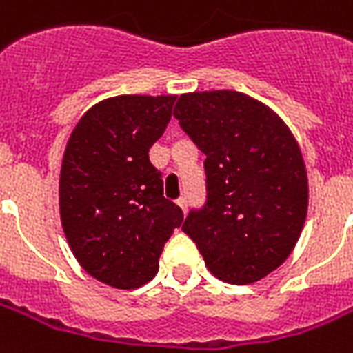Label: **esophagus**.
Returning <instances> with one entry per match:
<instances>
[{"instance_id": "obj_1", "label": "esophagus", "mask_w": 353, "mask_h": 353, "mask_svg": "<svg viewBox=\"0 0 353 353\" xmlns=\"http://www.w3.org/2000/svg\"><path fill=\"white\" fill-rule=\"evenodd\" d=\"M177 205H179V208H181V211H187V198H179V200H177Z\"/></svg>"}]
</instances>
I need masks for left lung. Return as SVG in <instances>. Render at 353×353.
I'll return each instance as SVG.
<instances>
[{"label": "left lung", "mask_w": 353, "mask_h": 353, "mask_svg": "<svg viewBox=\"0 0 353 353\" xmlns=\"http://www.w3.org/2000/svg\"><path fill=\"white\" fill-rule=\"evenodd\" d=\"M174 117L205 155V203L190 210L181 230L216 279L256 283L290 256L307 216L309 181L296 138L271 108L239 91L181 95Z\"/></svg>", "instance_id": "1"}]
</instances>
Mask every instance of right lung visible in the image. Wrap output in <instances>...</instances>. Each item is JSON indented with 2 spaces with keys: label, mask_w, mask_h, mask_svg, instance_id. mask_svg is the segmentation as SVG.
Returning a JSON list of instances; mask_svg holds the SVG:
<instances>
[{
  "label": "right lung",
  "mask_w": 353,
  "mask_h": 353,
  "mask_svg": "<svg viewBox=\"0 0 353 353\" xmlns=\"http://www.w3.org/2000/svg\"><path fill=\"white\" fill-rule=\"evenodd\" d=\"M174 95H119L85 112L70 132L59 176V213L72 254L97 281L140 288L183 223L163 196L150 148L172 117Z\"/></svg>",
  "instance_id": "obj_1"
}]
</instances>
